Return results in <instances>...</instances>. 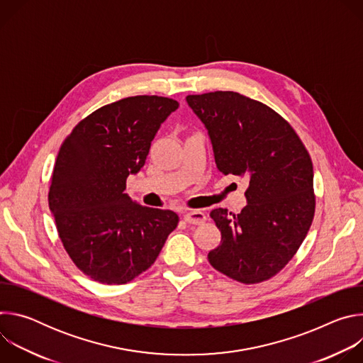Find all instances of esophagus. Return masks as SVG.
<instances>
[{
  "label": "esophagus",
  "instance_id": "obj_1",
  "mask_svg": "<svg viewBox=\"0 0 363 363\" xmlns=\"http://www.w3.org/2000/svg\"><path fill=\"white\" fill-rule=\"evenodd\" d=\"M184 220L188 223V224H194V225H201L205 223L206 220V216L198 210H191L188 213L184 214Z\"/></svg>",
  "mask_w": 363,
  "mask_h": 363
}]
</instances>
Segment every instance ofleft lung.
<instances>
[{
    "label": "left lung",
    "mask_w": 363,
    "mask_h": 363,
    "mask_svg": "<svg viewBox=\"0 0 363 363\" xmlns=\"http://www.w3.org/2000/svg\"><path fill=\"white\" fill-rule=\"evenodd\" d=\"M186 101L208 130L217 168L248 179L240 214L210 213L221 242L208 262L240 283L266 281L291 260L312 225L310 155L290 123L262 101L220 90L188 94Z\"/></svg>",
    "instance_id": "obj_1"
}]
</instances>
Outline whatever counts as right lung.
I'll return each instance as SVG.
<instances>
[{
  "mask_svg": "<svg viewBox=\"0 0 363 363\" xmlns=\"http://www.w3.org/2000/svg\"><path fill=\"white\" fill-rule=\"evenodd\" d=\"M178 106L162 96L125 97L80 121L60 146L48 206L72 262L94 281L125 284L146 272L178 225L174 211L123 192Z\"/></svg>",
  "mask_w": 363,
  "mask_h": 363,
  "instance_id": "obj_1",
  "label": "right lung"
}]
</instances>
